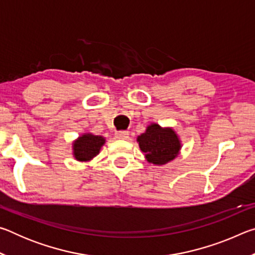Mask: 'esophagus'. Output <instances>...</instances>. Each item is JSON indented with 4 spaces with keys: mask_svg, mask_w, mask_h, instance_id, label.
Here are the masks:
<instances>
[{
    "mask_svg": "<svg viewBox=\"0 0 255 255\" xmlns=\"http://www.w3.org/2000/svg\"><path fill=\"white\" fill-rule=\"evenodd\" d=\"M116 138H118V139H127L129 137V132L128 131H117L115 133Z\"/></svg>",
    "mask_w": 255,
    "mask_h": 255,
    "instance_id": "34e87169",
    "label": "esophagus"
}]
</instances>
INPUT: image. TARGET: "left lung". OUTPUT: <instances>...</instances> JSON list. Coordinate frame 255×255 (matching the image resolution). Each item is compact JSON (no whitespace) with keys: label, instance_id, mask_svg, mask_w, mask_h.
I'll return each mask as SVG.
<instances>
[{"label":"left lung","instance_id":"1","mask_svg":"<svg viewBox=\"0 0 255 255\" xmlns=\"http://www.w3.org/2000/svg\"><path fill=\"white\" fill-rule=\"evenodd\" d=\"M137 143L146 161L154 165H164L173 161L182 148V143L174 129L162 127L156 123L149 124L146 130L137 136Z\"/></svg>","mask_w":255,"mask_h":255}]
</instances>
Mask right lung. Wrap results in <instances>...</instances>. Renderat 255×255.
<instances>
[{
    "mask_svg": "<svg viewBox=\"0 0 255 255\" xmlns=\"http://www.w3.org/2000/svg\"><path fill=\"white\" fill-rule=\"evenodd\" d=\"M106 144V138L92 132H84L72 143V154L76 161L90 162L99 155L101 147Z\"/></svg>",
    "mask_w": 255,
    "mask_h": 255,
    "instance_id": "1",
    "label": "right lung"
}]
</instances>
